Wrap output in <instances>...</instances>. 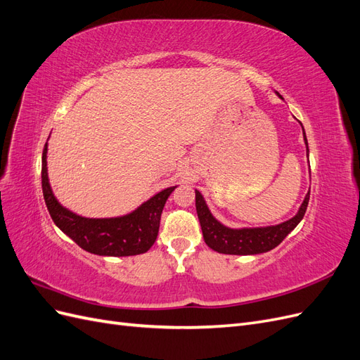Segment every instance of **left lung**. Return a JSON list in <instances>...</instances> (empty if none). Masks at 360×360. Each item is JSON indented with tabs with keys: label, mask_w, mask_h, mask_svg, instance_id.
Returning <instances> with one entry per match:
<instances>
[{
	"label": "left lung",
	"mask_w": 360,
	"mask_h": 360,
	"mask_svg": "<svg viewBox=\"0 0 360 360\" xmlns=\"http://www.w3.org/2000/svg\"><path fill=\"white\" fill-rule=\"evenodd\" d=\"M303 138L308 150V141L307 136H304V132ZM308 202L309 192L307 193V197H304L297 214L291 217L287 222L264 228L233 230V228H226L214 219L210 210L207 209L202 195L198 191H195V205H197V213L201 224L204 242L207 246L216 250V252L226 255H255L267 252V250L276 248L303 219L304 212L308 209Z\"/></svg>",
	"instance_id": "left-lung-1"
}]
</instances>
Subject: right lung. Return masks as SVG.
I'll use <instances>...</instances> for the list:
<instances>
[{
  "instance_id": "1",
  "label": "right lung",
  "mask_w": 360,
  "mask_h": 360,
  "mask_svg": "<svg viewBox=\"0 0 360 360\" xmlns=\"http://www.w3.org/2000/svg\"><path fill=\"white\" fill-rule=\"evenodd\" d=\"M48 144L41 156V189L52 221L86 252L108 257H129L144 254L153 246L159 233L160 214L176 186L163 189L144 202L138 210L123 217L89 219L69 212L56 200L49 186L46 169Z\"/></svg>"
}]
</instances>
